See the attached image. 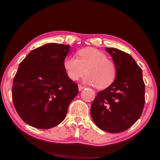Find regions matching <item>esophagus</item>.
<instances>
[{"instance_id":"1","label":"esophagus","mask_w":160,"mask_h":160,"mask_svg":"<svg viewBox=\"0 0 160 160\" xmlns=\"http://www.w3.org/2000/svg\"><path fill=\"white\" fill-rule=\"evenodd\" d=\"M84 89V87H83L82 85H78V90H79L80 91L83 90Z\"/></svg>"}]
</instances>
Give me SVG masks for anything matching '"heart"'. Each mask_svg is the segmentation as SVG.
<instances>
[{"mask_svg": "<svg viewBox=\"0 0 160 160\" xmlns=\"http://www.w3.org/2000/svg\"><path fill=\"white\" fill-rule=\"evenodd\" d=\"M78 56H69L64 61V70L71 80H77L86 72L84 82L98 89H106L114 82L117 67L104 53L87 47L78 51Z\"/></svg>", "mask_w": 160, "mask_h": 160, "instance_id": "obj_1", "label": "heart"}]
</instances>
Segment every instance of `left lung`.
Instances as JSON below:
<instances>
[{"mask_svg": "<svg viewBox=\"0 0 160 160\" xmlns=\"http://www.w3.org/2000/svg\"><path fill=\"white\" fill-rule=\"evenodd\" d=\"M117 67L114 82L97 93L91 107L94 123L101 130L123 132L140 118L145 103V84L142 69L129 54L107 48Z\"/></svg>", "mask_w": 160, "mask_h": 160, "instance_id": "1", "label": "left lung"}]
</instances>
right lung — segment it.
Segmentation results:
<instances>
[{
	"instance_id": "right-lung-1",
	"label": "right lung",
	"mask_w": 160,
	"mask_h": 160,
	"mask_svg": "<svg viewBox=\"0 0 160 160\" xmlns=\"http://www.w3.org/2000/svg\"><path fill=\"white\" fill-rule=\"evenodd\" d=\"M69 45L47 43L32 50L13 78L12 99L17 113L28 124L40 129L56 127L65 118L78 85L67 76L64 61Z\"/></svg>"
}]
</instances>
